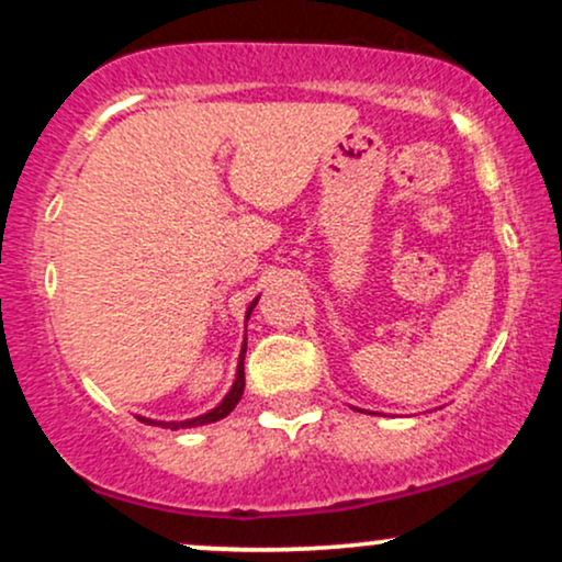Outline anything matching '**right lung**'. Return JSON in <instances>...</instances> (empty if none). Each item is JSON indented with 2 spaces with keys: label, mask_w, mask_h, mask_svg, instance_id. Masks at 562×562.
Masks as SVG:
<instances>
[{
  "label": "right lung",
  "mask_w": 562,
  "mask_h": 562,
  "mask_svg": "<svg viewBox=\"0 0 562 562\" xmlns=\"http://www.w3.org/2000/svg\"><path fill=\"white\" fill-rule=\"evenodd\" d=\"M256 303H259V295H256V299L250 301L248 312H245V322L250 319V312H254ZM245 348H248V338H245V340H243V346H240V359H237L235 383H232L229 393H227V396L222 398V402H218V404L214 406V409H209V412H205V415L192 417V420H171V423H166V420H150V417H142V415H137V420H139V423H145V425H158V428H171V430H179V428H198V425H209V423L222 420V417H227L229 412L235 409V406H237V402H240V398H243V391H245Z\"/></svg>",
  "instance_id": "add662e5"
}]
</instances>
